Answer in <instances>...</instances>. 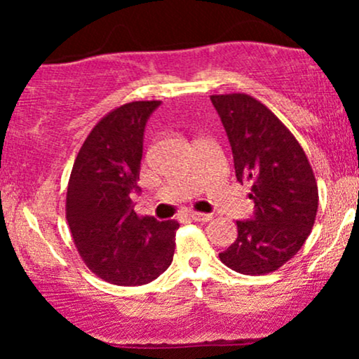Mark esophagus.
Returning a JSON list of instances; mask_svg holds the SVG:
<instances>
[{"mask_svg": "<svg viewBox=\"0 0 359 359\" xmlns=\"http://www.w3.org/2000/svg\"><path fill=\"white\" fill-rule=\"evenodd\" d=\"M189 217L194 221H201V222H208L212 219V214H204V212H191Z\"/></svg>", "mask_w": 359, "mask_h": 359, "instance_id": "obj_1", "label": "esophagus"}]
</instances>
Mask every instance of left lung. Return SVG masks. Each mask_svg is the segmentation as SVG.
<instances>
[{"instance_id":"8db88e82","label":"left lung","mask_w":359,"mask_h":359,"mask_svg":"<svg viewBox=\"0 0 359 359\" xmlns=\"http://www.w3.org/2000/svg\"><path fill=\"white\" fill-rule=\"evenodd\" d=\"M231 143L234 170L248 184L255 217L236 221L238 238L219 259L243 275L278 270L302 248L314 226L319 191L309 158L292 131L245 93L212 94Z\"/></svg>"}]
</instances>
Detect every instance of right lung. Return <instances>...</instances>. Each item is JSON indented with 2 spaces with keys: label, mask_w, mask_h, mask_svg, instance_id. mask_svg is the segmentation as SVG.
Wrapping results in <instances>:
<instances>
[{
  "label": "right lung",
  "mask_w": 359,
  "mask_h": 359,
  "mask_svg": "<svg viewBox=\"0 0 359 359\" xmlns=\"http://www.w3.org/2000/svg\"><path fill=\"white\" fill-rule=\"evenodd\" d=\"M160 101H133L94 125L74 162L65 217L86 266L104 282L137 287L170 266L175 219L140 217L130 194L140 191L147 119Z\"/></svg>",
  "instance_id": "1"
}]
</instances>
